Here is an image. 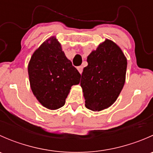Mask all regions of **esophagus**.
Listing matches in <instances>:
<instances>
[{"label": "esophagus", "mask_w": 153, "mask_h": 153, "mask_svg": "<svg viewBox=\"0 0 153 153\" xmlns=\"http://www.w3.org/2000/svg\"><path fill=\"white\" fill-rule=\"evenodd\" d=\"M77 69H78V72H80V73H82V72H83V67L82 66H79V67H77Z\"/></svg>", "instance_id": "esophagus-1"}]
</instances>
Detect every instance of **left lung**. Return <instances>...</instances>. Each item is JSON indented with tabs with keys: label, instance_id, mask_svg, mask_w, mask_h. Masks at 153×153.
<instances>
[{
	"label": "left lung",
	"instance_id": "1",
	"mask_svg": "<svg viewBox=\"0 0 153 153\" xmlns=\"http://www.w3.org/2000/svg\"><path fill=\"white\" fill-rule=\"evenodd\" d=\"M87 62L81 80L85 106L101 111L112 105L122 90L127 61L119 47L106 39L91 52Z\"/></svg>",
	"mask_w": 153,
	"mask_h": 153
}]
</instances>
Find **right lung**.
<instances>
[{"mask_svg": "<svg viewBox=\"0 0 153 153\" xmlns=\"http://www.w3.org/2000/svg\"><path fill=\"white\" fill-rule=\"evenodd\" d=\"M31 89L43 106L57 109L65 104L71 86L78 84L81 74L73 67L55 38L43 43L28 66Z\"/></svg>", "mask_w": 153, "mask_h": 153, "instance_id": "1", "label": "right lung"}]
</instances>
